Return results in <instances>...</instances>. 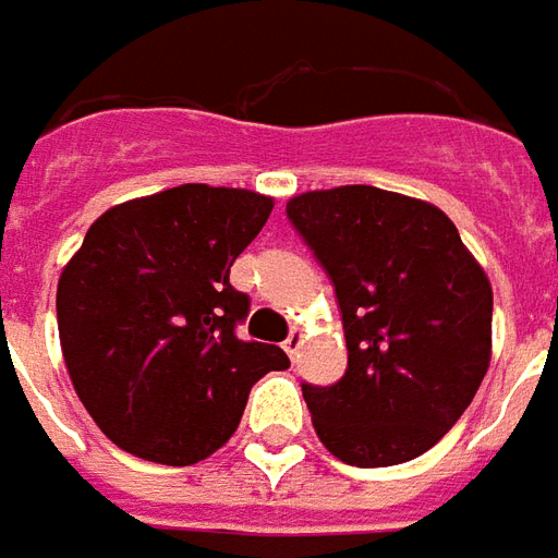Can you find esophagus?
Returning a JSON list of instances; mask_svg holds the SVG:
<instances>
[{
    "label": "esophagus",
    "mask_w": 558,
    "mask_h": 558,
    "mask_svg": "<svg viewBox=\"0 0 558 558\" xmlns=\"http://www.w3.org/2000/svg\"><path fill=\"white\" fill-rule=\"evenodd\" d=\"M302 343H304L302 328H292V331H290V338L283 340V350H287V355H290L292 362H295V359H299V350H302Z\"/></svg>",
    "instance_id": "1"
}]
</instances>
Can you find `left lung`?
Returning a JSON list of instances; mask_svg holds the SVG:
<instances>
[{
    "mask_svg": "<svg viewBox=\"0 0 558 558\" xmlns=\"http://www.w3.org/2000/svg\"><path fill=\"white\" fill-rule=\"evenodd\" d=\"M292 227L338 292L347 374L302 386L316 436L350 466H395L442 439L490 367V280L442 208L371 184L307 191Z\"/></svg>",
    "mask_w": 558,
    "mask_h": 558,
    "instance_id": "1",
    "label": "left lung"
}]
</instances>
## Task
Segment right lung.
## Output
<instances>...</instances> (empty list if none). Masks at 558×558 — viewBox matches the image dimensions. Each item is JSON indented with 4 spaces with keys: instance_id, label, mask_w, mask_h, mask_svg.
I'll return each mask as SVG.
<instances>
[{
    "instance_id": "obj_1",
    "label": "right lung",
    "mask_w": 558,
    "mask_h": 558,
    "mask_svg": "<svg viewBox=\"0 0 558 558\" xmlns=\"http://www.w3.org/2000/svg\"><path fill=\"white\" fill-rule=\"evenodd\" d=\"M271 196L179 184L107 208L59 275L56 319L77 398L131 454L191 466L230 439L251 386L290 359L235 338L251 299L230 266Z\"/></svg>"
}]
</instances>
